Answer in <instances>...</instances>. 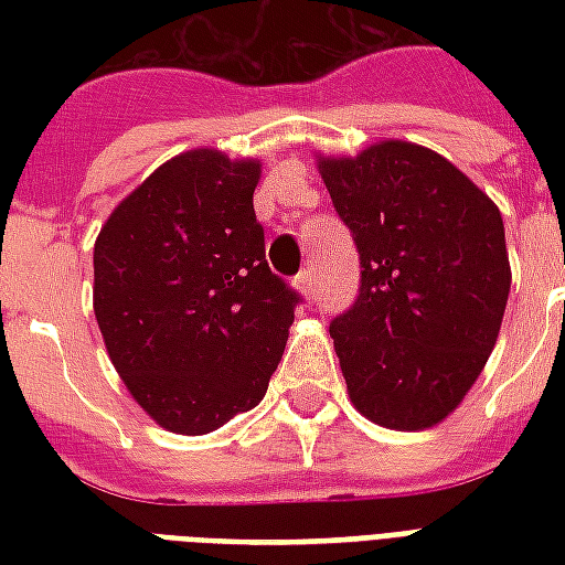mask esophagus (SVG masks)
Wrapping results in <instances>:
<instances>
[{
	"mask_svg": "<svg viewBox=\"0 0 565 565\" xmlns=\"http://www.w3.org/2000/svg\"><path fill=\"white\" fill-rule=\"evenodd\" d=\"M296 287L306 296H315V287H318V275H315V269L299 271V275H296Z\"/></svg>",
	"mask_w": 565,
	"mask_h": 565,
	"instance_id": "34e87169",
	"label": "esophagus"
}]
</instances>
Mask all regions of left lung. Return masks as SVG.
<instances>
[{
	"label": "left lung",
	"mask_w": 565,
	"mask_h": 565,
	"mask_svg": "<svg viewBox=\"0 0 565 565\" xmlns=\"http://www.w3.org/2000/svg\"><path fill=\"white\" fill-rule=\"evenodd\" d=\"M318 169L360 250V296L330 323L351 403L387 429L441 424L502 327V214L454 162L412 141L320 157Z\"/></svg>",
	"instance_id": "obj_1"
}]
</instances>
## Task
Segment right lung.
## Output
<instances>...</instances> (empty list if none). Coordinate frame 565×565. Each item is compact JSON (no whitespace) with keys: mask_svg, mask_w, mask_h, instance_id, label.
Listing matches in <instances>:
<instances>
[{"mask_svg":"<svg viewBox=\"0 0 565 565\" xmlns=\"http://www.w3.org/2000/svg\"><path fill=\"white\" fill-rule=\"evenodd\" d=\"M259 160L196 148L162 162L105 221L93 311L132 399L205 436L266 396L299 294L271 275L254 214Z\"/></svg>","mask_w":565,"mask_h":565,"instance_id":"obj_1","label":"right lung"}]
</instances>
